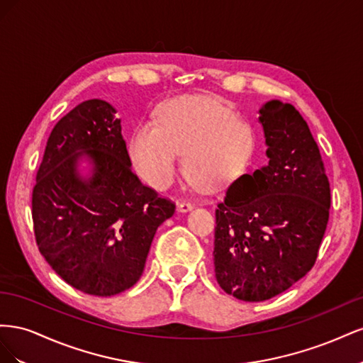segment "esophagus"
Returning <instances> with one entry per match:
<instances>
[{
  "label": "esophagus",
  "instance_id": "esophagus-1",
  "mask_svg": "<svg viewBox=\"0 0 363 363\" xmlns=\"http://www.w3.org/2000/svg\"><path fill=\"white\" fill-rule=\"evenodd\" d=\"M192 207H194V204L191 201H179L177 203V208L180 212H188Z\"/></svg>",
  "mask_w": 363,
  "mask_h": 363
}]
</instances>
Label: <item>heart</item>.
I'll return each instance as SVG.
<instances>
[{
    "mask_svg": "<svg viewBox=\"0 0 363 363\" xmlns=\"http://www.w3.org/2000/svg\"><path fill=\"white\" fill-rule=\"evenodd\" d=\"M255 142L251 125L225 104L208 96H177L160 107L157 123L138 124L128 155L136 172L157 189L172 183L180 152L192 182L218 189L244 172Z\"/></svg>",
    "mask_w": 363,
    "mask_h": 363,
    "instance_id": "obj_1",
    "label": "heart"
}]
</instances>
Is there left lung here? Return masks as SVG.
Instances as JSON below:
<instances>
[{
    "instance_id": "left-lung-1",
    "label": "left lung",
    "mask_w": 363,
    "mask_h": 363,
    "mask_svg": "<svg viewBox=\"0 0 363 363\" xmlns=\"http://www.w3.org/2000/svg\"><path fill=\"white\" fill-rule=\"evenodd\" d=\"M259 113L269 162L230 184L215 212V277L244 301L269 300L312 269L332 200L320 148L300 112L272 100Z\"/></svg>"
}]
</instances>
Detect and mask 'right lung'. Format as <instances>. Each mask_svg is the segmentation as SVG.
<instances>
[{
    "instance_id": "1",
    "label": "right lung",
    "mask_w": 363,
    "mask_h": 363,
    "mask_svg": "<svg viewBox=\"0 0 363 363\" xmlns=\"http://www.w3.org/2000/svg\"><path fill=\"white\" fill-rule=\"evenodd\" d=\"M103 100L75 106L54 125L36 174L31 216L48 265L72 288L111 296L139 280L157 227L175 204L131 171L121 119ZM94 164L83 179L76 163Z\"/></svg>"
}]
</instances>
